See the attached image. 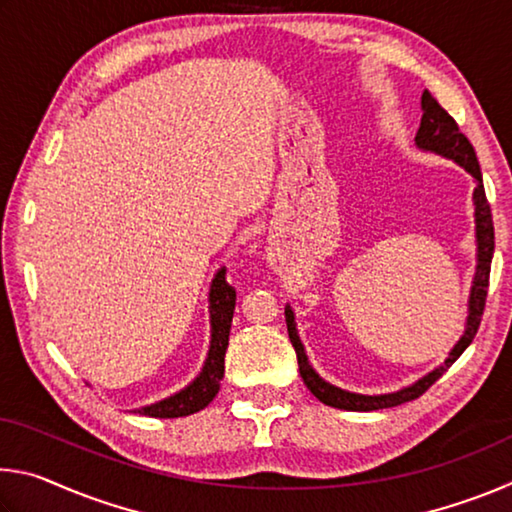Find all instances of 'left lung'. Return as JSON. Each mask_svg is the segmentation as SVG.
I'll return each mask as SVG.
<instances>
[{
  "label": "left lung",
  "mask_w": 512,
  "mask_h": 512,
  "mask_svg": "<svg viewBox=\"0 0 512 512\" xmlns=\"http://www.w3.org/2000/svg\"><path fill=\"white\" fill-rule=\"evenodd\" d=\"M422 119L418 135H415V144L424 151H433L445 155V158H452L454 162L461 164L465 171H470L476 180L474 189V205H476V241H479V264H476V275L470 293V316H467V327L461 341L454 345V350L449 352V357L440 368L429 372L427 377L415 381L413 386L404 388L400 393L391 395H357L341 391L327 381L320 379L314 368L309 366L305 348L298 339L296 323H293V311L287 307L284 309V316H287V329L291 345L296 348L300 375L305 386L314 393L320 402L327 406H334V409H345V411H377V409H391V406H400L404 402H411L415 397H420L424 391H429V386L436 384V381L443 377V372L452 366V363L461 357L467 345L472 343L476 336V329L481 325L483 309H485V298H488V282H490V264H492V250H495V225H492V214H490V203L485 198L483 189V176L479 160H476L474 146L470 140L461 133V128L454 121V117L440 106V103L431 97V94L424 90L422 92Z\"/></svg>",
  "instance_id": "1"
}]
</instances>
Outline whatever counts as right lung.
Masks as SVG:
<instances>
[{"label": "right lung", "instance_id": "1", "mask_svg": "<svg viewBox=\"0 0 512 512\" xmlns=\"http://www.w3.org/2000/svg\"><path fill=\"white\" fill-rule=\"evenodd\" d=\"M235 302H237V291L235 287H230L228 280H225V268H221L212 280V289H210L212 343H210V352H207L203 372L180 393L171 395L158 404L137 409V413L149 415V418H183V415H192L196 411L205 409V406L214 400L216 393H219V386L225 372V350H228V336H230L232 316H235Z\"/></svg>", "mask_w": 512, "mask_h": 512}]
</instances>
